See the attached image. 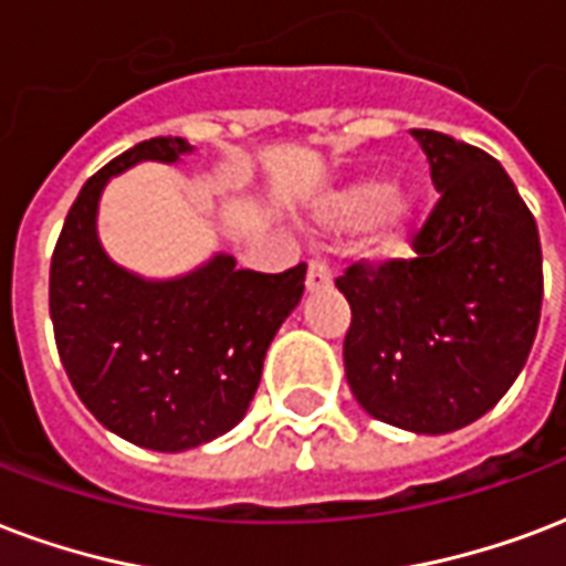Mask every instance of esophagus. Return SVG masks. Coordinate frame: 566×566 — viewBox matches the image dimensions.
<instances>
[{"label": "esophagus", "instance_id": "1", "mask_svg": "<svg viewBox=\"0 0 566 566\" xmlns=\"http://www.w3.org/2000/svg\"><path fill=\"white\" fill-rule=\"evenodd\" d=\"M329 284H332L329 264H326V261H312V264H308V275H305V287L314 293V291H326Z\"/></svg>", "mask_w": 566, "mask_h": 566}]
</instances>
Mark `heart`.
I'll return each instance as SVG.
<instances>
[{
    "instance_id": "obj_1",
    "label": "heart",
    "mask_w": 566,
    "mask_h": 566,
    "mask_svg": "<svg viewBox=\"0 0 566 566\" xmlns=\"http://www.w3.org/2000/svg\"><path fill=\"white\" fill-rule=\"evenodd\" d=\"M416 216V196L395 189L388 178L356 180L326 198L314 222L326 231H365L370 228V249L377 254L398 252Z\"/></svg>"
}]
</instances>
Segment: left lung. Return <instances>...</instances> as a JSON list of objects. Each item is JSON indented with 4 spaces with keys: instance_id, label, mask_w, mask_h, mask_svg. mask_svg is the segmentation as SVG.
<instances>
[{
    "instance_id": "left-lung-1",
    "label": "left lung",
    "mask_w": 566,
    "mask_h": 566,
    "mask_svg": "<svg viewBox=\"0 0 566 566\" xmlns=\"http://www.w3.org/2000/svg\"><path fill=\"white\" fill-rule=\"evenodd\" d=\"M437 207L409 261H365L335 279L350 302L344 370L353 398L386 424L451 433L502 400L532 353L543 302L541 234L486 150L412 129Z\"/></svg>"
}]
</instances>
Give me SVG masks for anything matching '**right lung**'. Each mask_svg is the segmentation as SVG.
I'll return each mask as SVG.
<instances>
[{"label":"right lung","instance_id":"obj_1","mask_svg":"<svg viewBox=\"0 0 566 566\" xmlns=\"http://www.w3.org/2000/svg\"><path fill=\"white\" fill-rule=\"evenodd\" d=\"M189 150L187 139L157 136L106 163L73 201L50 264L55 347L80 400L120 439L168 454L245 416L266 347L305 291V264L254 273L216 254L196 273L145 282L106 258L94 226L106 180Z\"/></svg>","mask_w":566,"mask_h":566}]
</instances>
